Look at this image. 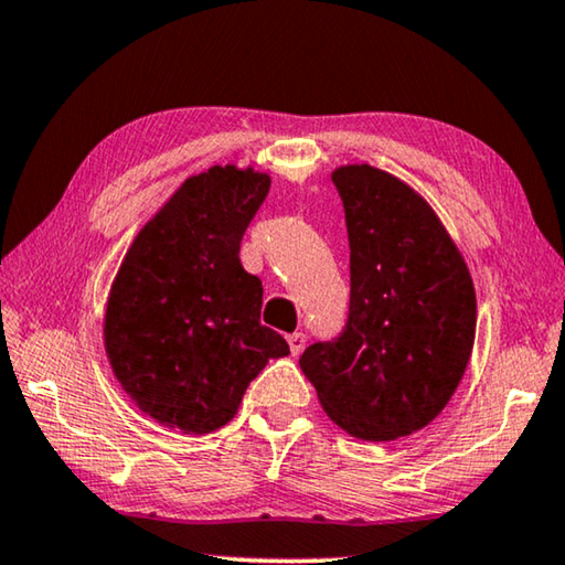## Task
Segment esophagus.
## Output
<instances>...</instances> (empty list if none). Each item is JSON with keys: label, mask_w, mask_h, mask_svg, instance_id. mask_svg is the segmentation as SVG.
<instances>
[{"label": "esophagus", "mask_w": 565, "mask_h": 565, "mask_svg": "<svg viewBox=\"0 0 565 565\" xmlns=\"http://www.w3.org/2000/svg\"><path fill=\"white\" fill-rule=\"evenodd\" d=\"M286 341H289V349H291L294 356H299V353H301L303 347H306V337H303L301 331L289 333V337H286Z\"/></svg>", "instance_id": "obj_1"}]
</instances>
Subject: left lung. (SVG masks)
<instances>
[{
  "mask_svg": "<svg viewBox=\"0 0 565 565\" xmlns=\"http://www.w3.org/2000/svg\"><path fill=\"white\" fill-rule=\"evenodd\" d=\"M351 248L349 321L299 366L327 416L361 441H396L431 424L463 379L476 291L431 204L371 164L333 169Z\"/></svg>",
  "mask_w": 565,
  "mask_h": 565,
  "instance_id": "8db88e82",
  "label": "left lung"
}]
</instances>
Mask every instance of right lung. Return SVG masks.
Masks as SVG:
<instances>
[{"mask_svg":"<svg viewBox=\"0 0 565 565\" xmlns=\"http://www.w3.org/2000/svg\"><path fill=\"white\" fill-rule=\"evenodd\" d=\"M271 177L212 167L189 177L134 236L104 311V351L141 414L181 434H212L244 391L289 353L262 327V279L238 262Z\"/></svg>","mask_w":565,"mask_h":565,"instance_id":"right-lung-1","label":"right lung"}]
</instances>
